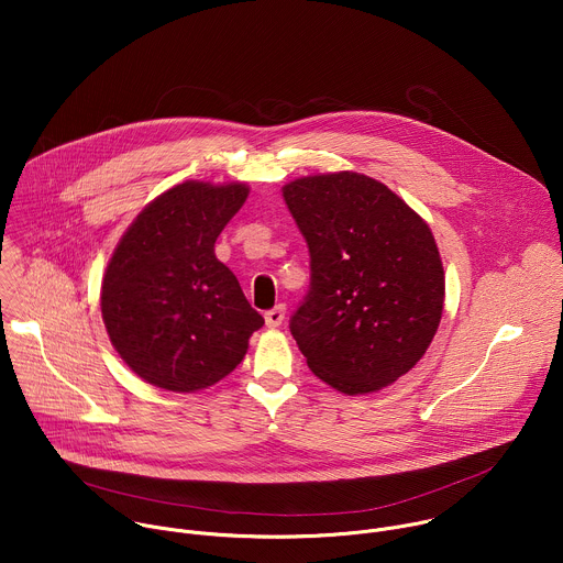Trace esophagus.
Masks as SVG:
<instances>
[{"instance_id":"34e87169","label":"esophagus","mask_w":563,"mask_h":563,"mask_svg":"<svg viewBox=\"0 0 563 563\" xmlns=\"http://www.w3.org/2000/svg\"><path fill=\"white\" fill-rule=\"evenodd\" d=\"M285 320V305H276L274 309H269L267 313H265V323H267V328H278L280 323Z\"/></svg>"}]
</instances>
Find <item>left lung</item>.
I'll return each instance as SVG.
<instances>
[{
    "mask_svg": "<svg viewBox=\"0 0 563 563\" xmlns=\"http://www.w3.org/2000/svg\"><path fill=\"white\" fill-rule=\"evenodd\" d=\"M309 250L289 320L309 369L343 394L408 374L441 323L445 280L430 227L378 180L341 172L283 187Z\"/></svg>",
    "mask_w": 563,
    "mask_h": 563,
    "instance_id": "obj_1",
    "label": "left lung"
}]
</instances>
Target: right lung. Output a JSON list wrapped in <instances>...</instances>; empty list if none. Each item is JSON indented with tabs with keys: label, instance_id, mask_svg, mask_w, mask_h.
<instances>
[{
	"label": "right lung",
	"instance_id": "obj_1",
	"mask_svg": "<svg viewBox=\"0 0 563 563\" xmlns=\"http://www.w3.org/2000/svg\"><path fill=\"white\" fill-rule=\"evenodd\" d=\"M245 185L183 183L126 229L102 280V318L146 383L196 391L231 374L265 318L213 245L247 200Z\"/></svg>",
	"mask_w": 563,
	"mask_h": 563
}]
</instances>
